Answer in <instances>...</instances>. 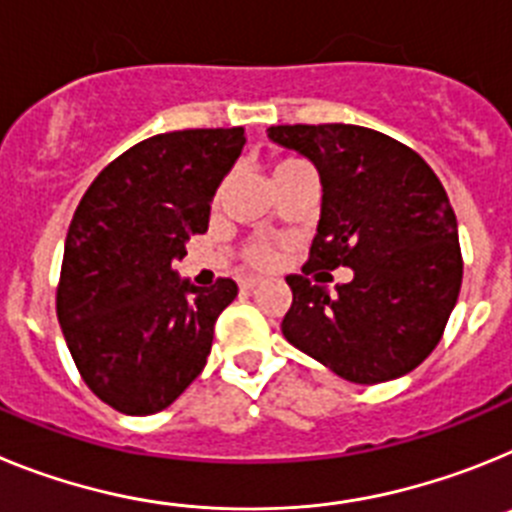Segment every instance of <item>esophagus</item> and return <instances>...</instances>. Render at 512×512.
Instances as JSON below:
<instances>
[{
  "instance_id": "1",
  "label": "esophagus",
  "mask_w": 512,
  "mask_h": 512,
  "mask_svg": "<svg viewBox=\"0 0 512 512\" xmlns=\"http://www.w3.org/2000/svg\"><path fill=\"white\" fill-rule=\"evenodd\" d=\"M238 284H241L243 292H248V289H256V287H259L261 279H259V277H243Z\"/></svg>"
}]
</instances>
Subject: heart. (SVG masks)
Here are the masks:
<instances>
[{
  "mask_svg": "<svg viewBox=\"0 0 512 512\" xmlns=\"http://www.w3.org/2000/svg\"><path fill=\"white\" fill-rule=\"evenodd\" d=\"M302 166H307L302 158H295V156L274 158V164H271V179H277V176L289 174V171H295V169H302ZM243 261H246L248 266H253V269L266 271L277 264V248L271 246L269 241H264V238H253V241H248L246 246H243Z\"/></svg>",
  "mask_w": 512,
  "mask_h": 512,
  "instance_id": "b5f03b06",
  "label": "heart"
}]
</instances>
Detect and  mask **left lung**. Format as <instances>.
<instances>
[{"label":"left lung","mask_w":512,"mask_h":512,"mask_svg":"<svg viewBox=\"0 0 512 512\" xmlns=\"http://www.w3.org/2000/svg\"><path fill=\"white\" fill-rule=\"evenodd\" d=\"M269 138L310 158L323 184L310 259L287 277L284 338L348 382L413 372L441 341L464 271L443 184L413 148L361 125H271ZM338 265L355 279L328 293Z\"/></svg>","instance_id":"obj_1"}]
</instances>
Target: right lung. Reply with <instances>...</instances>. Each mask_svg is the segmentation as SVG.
I'll list each match as a JSON object with an SVG mask.
<instances>
[{
	"instance_id": "add662e5",
	"label": "right lung",
	"mask_w": 512,
	"mask_h": 512,
	"mask_svg": "<svg viewBox=\"0 0 512 512\" xmlns=\"http://www.w3.org/2000/svg\"><path fill=\"white\" fill-rule=\"evenodd\" d=\"M246 143L243 128L140 140L81 197L63 246L56 315L81 379L125 415L169 408L205 369L220 312L238 284L179 282L189 235Z\"/></svg>"
}]
</instances>
